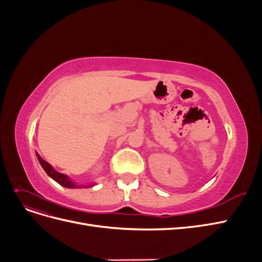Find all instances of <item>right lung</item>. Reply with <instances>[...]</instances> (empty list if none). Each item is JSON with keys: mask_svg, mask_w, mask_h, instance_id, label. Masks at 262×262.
I'll return each instance as SVG.
<instances>
[{"mask_svg": "<svg viewBox=\"0 0 262 262\" xmlns=\"http://www.w3.org/2000/svg\"><path fill=\"white\" fill-rule=\"evenodd\" d=\"M37 158H38L39 163H40V165L42 166V168L45 169V171L47 172V175L50 176L53 180L57 181L58 184H60L61 186L66 187V188L86 187V186H76L75 182H73L72 180H71L67 175H64V173H61V172H59L57 170H54L52 166L49 163H47L46 161H43L42 158L40 157V155H39L38 153H37ZM93 186H94V184H91V185H89L87 187H93Z\"/></svg>", "mask_w": 262, "mask_h": 262, "instance_id": "1", "label": "right lung"}]
</instances>
